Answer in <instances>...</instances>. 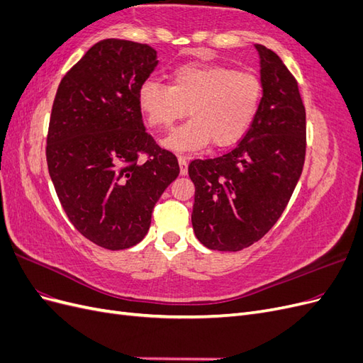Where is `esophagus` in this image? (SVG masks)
Segmentation results:
<instances>
[{"instance_id":"obj_1","label":"esophagus","mask_w":363,"mask_h":363,"mask_svg":"<svg viewBox=\"0 0 363 363\" xmlns=\"http://www.w3.org/2000/svg\"><path fill=\"white\" fill-rule=\"evenodd\" d=\"M179 164H180V174L182 175H186L188 174V160H186L184 157H179Z\"/></svg>"}]
</instances>
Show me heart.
Masks as SVG:
<instances>
[{
  "label": "heart",
  "instance_id": "b5f03b06",
  "mask_svg": "<svg viewBox=\"0 0 363 363\" xmlns=\"http://www.w3.org/2000/svg\"><path fill=\"white\" fill-rule=\"evenodd\" d=\"M262 98L256 74L221 65L188 63L174 69L171 86L156 79L140 84L138 101L152 127L168 128L189 108L188 123L172 130L162 147L196 152L208 144L228 147L244 136Z\"/></svg>",
  "mask_w": 363,
  "mask_h": 363
}]
</instances>
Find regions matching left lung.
Segmentation results:
<instances>
[{
	"label": "left lung",
	"instance_id": "obj_1",
	"mask_svg": "<svg viewBox=\"0 0 363 363\" xmlns=\"http://www.w3.org/2000/svg\"><path fill=\"white\" fill-rule=\"evenodd\" d=\"M262 98L239 144L189 164L195 184L192 225L211 250L239 251L265 236L301 177L306 111L298 84L276 52L256 43Z\"/></svg>",
	"mask_w": 363,
	"mask_h": 363
}]
</instances>
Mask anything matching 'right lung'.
Instances as JSON below:
<instances>
[{"label": "right lung", "instance_id": "obj_1", "mask_svg": "<svg viewBox=\"0 0 363 363\" xmlns=\"http://www.w3.org/2000/svg\"><path fill=\"white\" fill-rule=\"evenodd\" d=\"M147 43L104 39L63 77L47 139L50 177L69 221L94 244H139L152 208L180 172L145 131L138 92L157 67ZM148 152L145 162H138Z\"/></svg>", "mask_w": 363, "mask_h": 363}]
</instances>
